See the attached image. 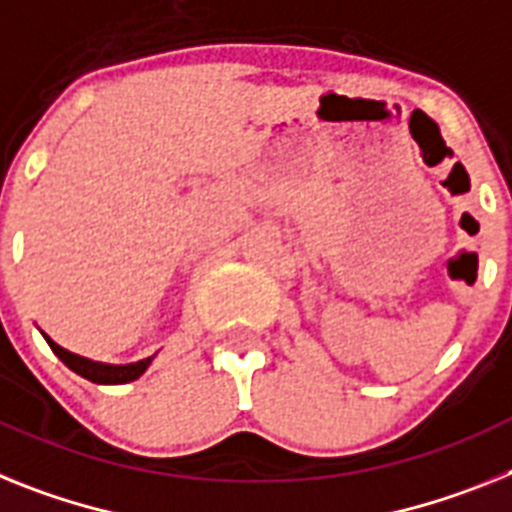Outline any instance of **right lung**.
Wrapping results in <instances>:
<instances>
[{
	"label": "right lung",
	"instance_id": "1",
	"mask_svg": "<svg viewBox=\"0 0 512 512\" xmlns=\"http://www.w3.org/2000/svg\"><path fill=\"white\" fill-rule=\"evenodd\" d=\"M46 343L51 346V351L62 359L72 372H77L80 377L90 382H98V385H122V382H132L137 377L143 375L148 364L153 362V356L143 359V362H135V364H101V362H90V359H83V356L72 354V351L62 349L59 343L51 341L49 336H44Z\"/></svg>",
	"mask_w": 512,
	"mask_h": 512
}]
</instances>
